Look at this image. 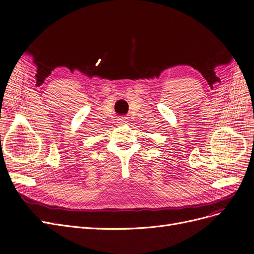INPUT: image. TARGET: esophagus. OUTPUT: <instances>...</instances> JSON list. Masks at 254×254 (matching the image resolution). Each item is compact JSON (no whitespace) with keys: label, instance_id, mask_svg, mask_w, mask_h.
I'll list each match as a JSON object with an SVG mask.
<instances>
[{"label":"esophagus","instance_id":"34e87169","mask_svg":"<svg viewBox=\"0 0 254 254\" xmlns=\"http://www.w3.org/2000/svg\"><path fill=\"white\" fill-rule=\"evenodd\" d=\"M128 121H127V118H120L119 119V123L120 124H126Z\"/></svg>","mask_w":254,"mask_h":254}]
</instances>
